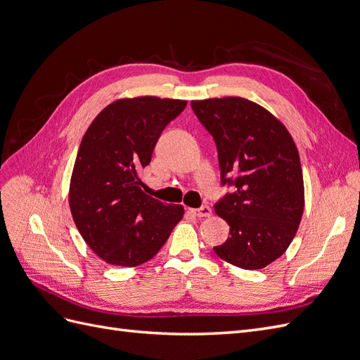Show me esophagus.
Segmentation results:
<instances>
[{"mask_svg": "<svg viewBox=\"0 0 360 360\" xmlns=\"http://www.w3.org/2000/svg\"><path fill=\"white\" fill-rule=\"evenodd\" d=\"M192 213L197 217H209V216H212V209L209 205H202L197 210H192Z\"/></svg>", "mask_w": 360, "mask_h": 360, "instance_id": "34e87169", "label": "esophagus"}]
</instances>
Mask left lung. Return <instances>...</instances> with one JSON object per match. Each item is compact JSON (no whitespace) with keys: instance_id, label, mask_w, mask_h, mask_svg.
I'll return each mask as SVG.
<instances>
[{"instance_id":"1","label":"left lung","mask_w":360,"mask_h":360,"mask_svg":"<svg viewBox=\"0 0 360 360\" xmlns=\"http://www.w3.org/2000/svg\"><path fill=\"white\" fill-rule=\"evenodd\" d=\"M191 106L214 139L222 184L236 186L214 204L230 237L213 250L233 266L263 269L285 252L303 214L297 147L274 114L243 97L192 101Z\"/></svg>"}]
</instances>
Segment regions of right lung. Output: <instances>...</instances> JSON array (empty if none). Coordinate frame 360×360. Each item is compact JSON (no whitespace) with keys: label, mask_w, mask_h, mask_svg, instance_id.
Listing matches in <instances>:
<instances>
[{"label":"right lung","mask_w":360,"mask_h":360,"mask_svg":"<svg viewBox=\"0 0 360 360\" xmlns=\"http://www.w3.org/2000/svg\"><path fill=\"white\" fill-rule=\"evenodd\" d=\"M186 101L139 96L118 99L97 114L81 141L69 188L73 221L105 263L135 267L153 258L184 214L141 186L155 146Z\"/></svg>","instance_id":"obj_1"}]
</instances>
